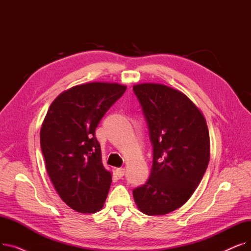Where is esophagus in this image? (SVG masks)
<instances>
[{
    "label": "esophagus",
    "instance_id": "esophagus-1",
    "mask_svg": "<svg viewBox=\"0 0 251 251\" xmlns=\"http://www.w3.org/2000/svg\"><path fill=\"white\" fill-rule=\"evenodd\" d=\"M116 173H117V176L119 178H122L125 175V169L124 168H119V169L116 170Z\"/></svg>",
    "mask_w": 251,
    "mask_h": 251
}]
</instances>
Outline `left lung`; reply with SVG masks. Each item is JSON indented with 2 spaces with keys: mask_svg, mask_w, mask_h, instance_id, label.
Wrapping results in <instances>:
<instances>
[{
  "mask_svg": "<svg viewBox=\"0 0 251 251\" xmlns=\"http://www.w3.org/2000/svg\"><path fill=\"white\" fill-rule=\"evenodd\" d=\"M152 144L149 180L133 190L143 214L162 216L185 203L209 162V134L199 108L181 91L157 83L133 86Z\"/></svg>",
  "mask_w": 251,
  "mask_h": 251,
  "instance_id": "obj_1",
  "label": "left lung"
}]
</instances>
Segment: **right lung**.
Returning a JSON list of instances; mask_svg holds the SVG:
<instances>
[{
  "instance_id": "right-lung-1",
  "label": "right lung",
  "mask_w": 251,
  "mask_h": 251,
  "mask_svg": "<svg viewBox=\"0 0 251 251\" xmlns=\"http://www.w3.org/2000/svg\"><path fill=\"white\" fill-rule=\"evenodd\" d=\"M125 85L91 82L74 86L51 102L41 129L50 179L62 201L82 214L103 206L112 174L101 163L96 129Z\"/></svg>"
}]
</instances>
